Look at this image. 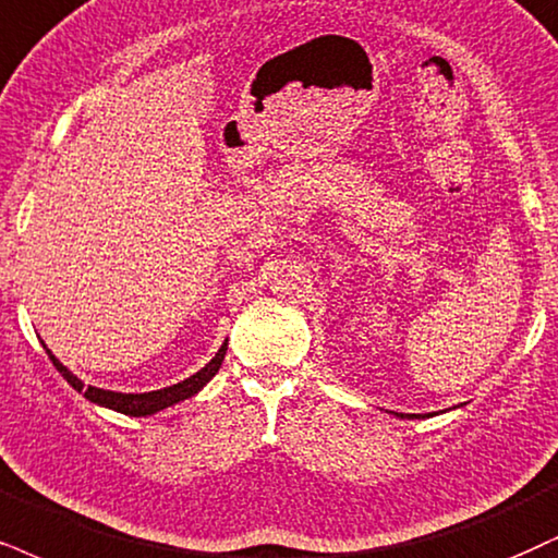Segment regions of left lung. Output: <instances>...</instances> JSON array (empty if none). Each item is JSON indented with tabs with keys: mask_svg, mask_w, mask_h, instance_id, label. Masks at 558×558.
Instances as JSON below:
<instances>
[{
	"mask_svg": "<svg viewBox=\"0 0 558 558\" xmlns=\"http://www.w3.org/2000/svg\"><path fill=\"white\" fill-rule=\"evenodd\" d=\"M396 416H401V418H403V414H396ZM405 416H409V418H422L418 414H405Z\"/></svg>",
	"mask_w": 558,
	"mask_h": 558,
	"instance_id": "left-lung-1",
	"label": "left lung"
}]
</instances>
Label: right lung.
I'll return each mask as SVG.
<instances>
[{"label":"right lung","instance_id":"1","mask_svg":"<svg viewBox=\"0 0 558 558\" xmlns=\"http://www.w3.org/2000/svg\"><path fill=\"white\" fill-rule=\"evenodd\" d=\"M46 354L51 356L53 367L59 369L61 375H64V380L72 385L74 390H80V393H85L87 401L98 403V405H106V409H113L119 411V414H126V416H149V414H157V411L168 409V405H175L185 401V398L196 396L198 390L204 388L206 383L211 380V377L217 375V369L222 367V360L227 354V341L219 347V352L211 356V362L206 364V367L198 369L196 375L185 377L183 383L178 385H170V388H160V390H149V393H113V390H102V388H95V385H87L80 380L77 375H72L69 369L61 364L57 356L46 349Z\"/></svg>","mask_w":558,"mask_h":558}]
</instances>
